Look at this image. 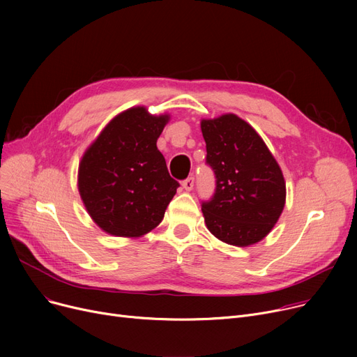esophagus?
I'll use <instances>...</instances> for the list:
<instances>
[{
	"instance_id": "obj_1",
	"label": "esophagus",
	"mask_w": 357,
	"mask_h": 357,
	"mask_svg": "<svg viewBox=\"0 0 357 357\" xmlns=\"http://www.w3.org/2000/svg\"><path fill=\"white\" fill-rule=\"evenodd\" d=\"M194 182H195L194 176H188V178L182 181V186L186 191H191L194 188Z\"/></svg>"
}]
</instances>
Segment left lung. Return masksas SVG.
Returning <instances> with one entry per match:
<instances>
[{"instance_id":"left-lung-1","label":"left lung","mask_w":357,"mask_h":357,"mask_svg":"<svg viewBox=\"0 0 357 357\" xmlns=\"http://www.w3.org/2000/svg\"><path fill=\"white\" fill-rule=\"evenodd\" d=\"M207 163L215 176L201 201L205 224L221 241L250 246L276 224L285 205L282 171L255 128L234 114L201 121Z\"/></svg>"}]
</instances>
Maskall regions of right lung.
<instances>
[{
  "label": "right lung",
  "mask_w": 357,
  "mask_h": 357,
  "mask_svg": "<svg viewBox=\"0 0 357 357\" xmlns=\"http://www.w3.org/2000/svg\"><path fill=\"white\" fill-rule=\"evenodd\" d=\"M167 119L150 116L143 107L130 108L85 152L79 165V194L104 231L139 237L162 221L179 188L156 146Z\"/></svg>",
  "instance_id": "right-lung-1"
}]
</instances>
